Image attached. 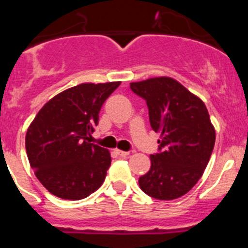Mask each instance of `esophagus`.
Segmentation results:
<instances>
[{
  "label": "esophagus",
  "instance_id": "1",
  "mask_svg": "<svg viewBox=\"0 0 248 248\" xmlns=\"http://www.w3.org/2000/svg\"><path fill=\"white\" fill-rule=\"evenodd\" d=\"M115 151H116V154L121 157H126L129 155V151H122V150H115Z\"/></svg>",
  "mask_w": 248,
  "mask_h": 248
}]
</instances>
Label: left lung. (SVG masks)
<instances>
[{"mask_svg":"<svg viewBox=\"0 0 248 248\" xmlns=\"http://www.w3.org/2000/svg\"><path fill=\"white\" fill-rule=\"evenodd\" d=\"M146 101L150 124L161 133L151 168L139 177L142 192L159 201L185 196L198 182L215 146L216 133L204 102L172 78L131 82Z\"/></svg>","mask_w":248,"mask_h":248,"instance_id":"obj_1","label":"left lung"}]
</instances>
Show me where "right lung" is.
Returning a JSON list of instances; mask_svg holds the SVG:
<instances>
[{"label": "right lung", "mask_w": 248, "mask_h": 248, "mask_svg": "<svg viewBox=\"0 0 248 248\" xmlns=\"http://www.w3.org/2000/svg\"><path fill=\"white\" fill-rule=\"evenodd\" d=\"M120 81L80 84L52 97L36 115L25 139L37 179L54 196L68 201L89 197L103 184L111 157L91 144L99 110Z\"/></svg>", "instance_id": "1"}]
</instances>
